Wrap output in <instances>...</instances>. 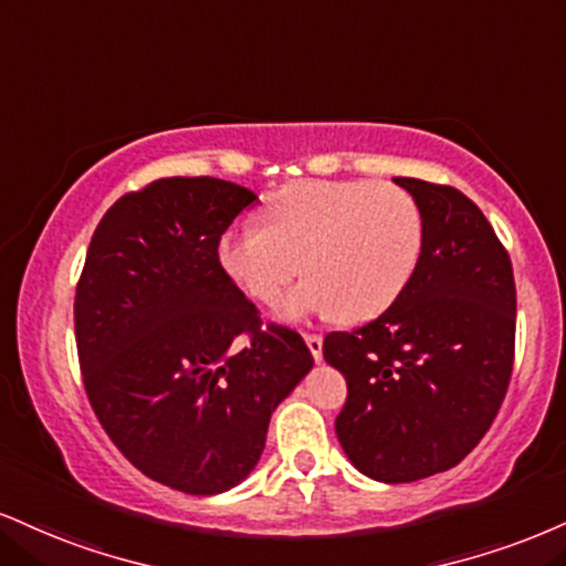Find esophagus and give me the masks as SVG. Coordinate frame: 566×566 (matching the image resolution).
<instances>
[{
  "label": "esophagus",
  "instance_id": "34e87169",
  "mask_svg": "<svg viewBox=\"0 0 566 566\" xmlns=\"http://www.w3.org/2000/svg\"><path fill=\"white\" fill-rule=\"evenodd\" d=\"M305 345H308V350H311L313 358H316V360L324 358V339H322V335H305Z\"/></svg>",
  "mask_w": 566,
  "mask_h": 566
}]
</instances>
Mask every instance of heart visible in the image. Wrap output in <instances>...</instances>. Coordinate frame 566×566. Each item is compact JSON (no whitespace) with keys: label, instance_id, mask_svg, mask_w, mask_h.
Masks as SVG:
<instances>
[{"label":"heart","instance_id":"b5f03b06","mask_svg":"<svg viewBox=\"0 0 566 566\" xmlns=\"http://www.w3.org/2000/svg\"><path fill=\"white\" fill-rule=\"evenodd\" d=\"M424 244L419 202L387 181H297L265 202V227L244 223L218 240V263L237 287L271 303L295 276L301 284L276 308L284 322L337 313L369 322L398 301Z\"/></svg>","mask_w":566,"mask_h":566}]
</instances>
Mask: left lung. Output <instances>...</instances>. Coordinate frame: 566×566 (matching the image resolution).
Masks as SVG:
<instances>
[{"instance_id":"1","label":"left lung","mask_w":566,"mask_h":566,"mask_svg":"<svg viewBox=\"0 0 566 566\" xmlns=\"http://www.w3.org/2000/svg\"><path fill=\"white\" fill-rule=\"evenodd\" d=\"M395 184L424 218L417 271L382 316L324 339L348 382L339 446L390 485L446 472L482 440L512 379L516 326L512 261L482 210L453 187Z\"/></svg>"}]
</instances>
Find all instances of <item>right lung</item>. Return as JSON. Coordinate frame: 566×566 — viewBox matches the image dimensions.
<instances>
[{
    "label": "right lung",
    "mask_w": 566,
    "mask_h": 566,
    "mask_svg": "<svg viewBox=\"0 0 566 566\" xmlns=\"http://www.w3.org/2000/svg\"><path fill=\"white\" fill-rule=\"evenodd\" d=\"M258 195L160 179L102 216L76 290V345L99 424L149 480L189 495L237 488L271 413L313 369L303 337L258 324L218 240ZM251 345L235 348V337Z\"/></svg>",
    "instance_id": "obj_1"
}]
</instances>
